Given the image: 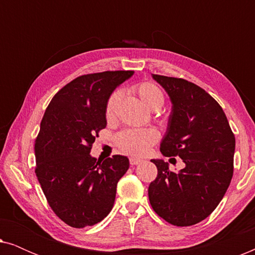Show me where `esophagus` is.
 Listing matches in <instances>:
<instances>
[{
	"mask_svg": "<svg viewBox=\"0 0 255 255\" xmlns=\"http://www.w3.org/2000/svg\"><path fill=\"white\" fill-rule=\"evenodd\" d=\"M141 161H142L141 159H138V158H130V165H131V166L138 165V163H140Z\"/></svg>",
	"mask_w": 255,
	"mask_h": 255,
	"instance_id": "1",
	"label": "esophagus"
}]
</instances>
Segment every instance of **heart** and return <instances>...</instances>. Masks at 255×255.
I'll use <instances>...</instances> for the list:
<instances>
[{"label": "heart", "mask_w": 255, "mask_h": 255, "mask_svg": "<svg viewBox=\"0 0 255 255\" xmlns=\"http://www.w3.org/2000/svg\"><path fill=\"white\" fill-rule=\"evenodd\" d=\"M133 92L137 94L142 104L149 110H159L165 102V96H163L161 89L152 82L138 83L133 87ZM121 96L122 94L120 90H116L108 100L106 107V116L108 120H111L115 116ZM156 139H158V133L153 128L127 130L118 134L117 144L128 154L142 155L148 151L151 145L154 144Z\"/></svg>", "instance_id": "heart-1"}]
</instances>
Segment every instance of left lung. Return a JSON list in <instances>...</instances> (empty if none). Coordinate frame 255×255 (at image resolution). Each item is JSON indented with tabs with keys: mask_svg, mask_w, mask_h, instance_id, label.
I'll use <instances>...</instances> for the list:
<instances>
[{
	"mask_svg": "<svg viewBox=\"0 0 255 255\" xmlns=\"http://www.w3.org/2000/svg\"><path fill=\"white\" fill-rule=\"evenodd\" d=\"M172 102L165 156L179 155L184 168L170 172L168 162L152 159L158 176L148 187L153 210L176 226L203 221L224 197L233 175L236 140L228 118L214 97L187 80L152 74Z\"/></svg>",
	"mask_w": 255,
	"mask_h": 255,
	"instance_id": "8db88e82",
	"label": "left lung"
}]
</instances>
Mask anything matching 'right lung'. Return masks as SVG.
<instances>
[{"label": "right lung", "mask_w": 255, "mask_h": 255, "mask_svg": "<svg viewBox=\"0 0 255 255\" xmlns=\"http://www.w3.org/2000/svg\"><path fill=\"white\" fill-rule=\"evenodd\" d=\"M132 71L79 76L55 94L34 144L36 175L54 214L72 228L100 223L109 215L117 183L130 166L124 155L102 161L90 155L107 127L106 107Z\"/></svg>", "instance_id": "right-lung-1"}]
</instances>
